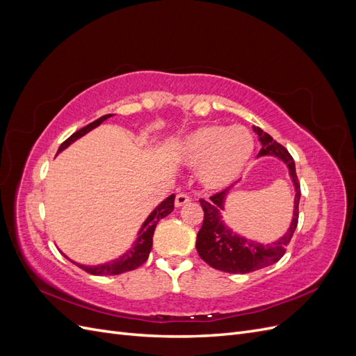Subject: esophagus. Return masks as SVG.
<instances>
[{
  "label": "esophagus",
  "instance_id": "34e87169",
  "mask_svg": "<svg viewBox=\"0 0 356 356\" xmlns=\"http://www.w3.org/2000/svg\"><path fill=\"white\" fill-rule=\"evenodd\" d=\"M188 202H190V196L187 195V193H178L175 197V207L177 208L184 207V204H187Z\"/></svg>",
  "mask_w": 356,
  "mask_h": 356
}]
</instances>
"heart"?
<instances>
[{
  "instance_id": "b5f03b06",
  "label": "heart",
  "mask_w": 356,
  "mask_h": 356,
  "mask_svg": "<svg viewBox=\"0 0 356 356\" xmlns=\"http://www.w3.org/2000/svg\"><path fill=\"white\" fill-rule=\"evenodd\" d=\"M254 147V136L243 126L207 124L182 139L178 157L188 166H200L202 184L215 190L229 186L241 175Z\"/></svg>"
}]
</instances>
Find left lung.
<instances>
[{"label": "left lung", "mask_w": 356, "mask_h": 356, "mask_svg": "<svg viewBox=\"0 0 356 356\" xmlns=\"http://www.w3.org/2000/svg\"><path fill=\"white\" fill-rule=\"evenodd\" d=\"M252 131L258 135V141L261 144L258 156H276L282 159L289 168V175L296 186L294 218L288 233L282 239L272 245H260L242 239L224 227L220 211L222 209V200L227 190L215 193V195L209 196V199H199L203 209V222L197 233L196 250L204 263H208L217 270L227 273H251L281 260L298 224V203L301 190L300 181L296 174L294 159L282 144L276 143L270 135L261 131L260 127L252 126Z\"/></svg>", "instance_id": "1"}]
</instances>
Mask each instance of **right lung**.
Instances as JSON below:
<instances>
[{
    "instance_id": "add662e5",
    "label": "right lung",
    "mask_w": 356,
    "mask_h": 356,
    "mask_svg": "<svg viewBox=\"0 0 356 356\" xmlns=\"http://www.w3.org/2000/svg\"><path fill=\"white\" fill-rule=\"evenodd\" d=\"M108 117H111V114L102 115V117L98 118V120L92 122L90 124L84 126L83 129H80V131L72 134L67 139V141H63L60 144L58 153H60L63 148H67L71 143L75 141V139H79L80 136L90 132L92 129H95L96 126H99ZM174 200H175V196L170 195L166 200L161 202L159 207L152 212V215H149V217L145 220L141 232H139V236H138V239L135 242V246L132 248L131 251L126 252L123 257L117 258V260L110 261V263H106V264H101V266H83V264H77V266L80 268H83L84 272H88L90 275H96V276L122 275L124 272L135 270V268H138L139 266L144 264L147 261L148 254H149V251H152V246H153V234H154L156 225H157V222L161 218H165L166 215H169L172 212V209H174Z\"/></svg>"
}]
</instances>
